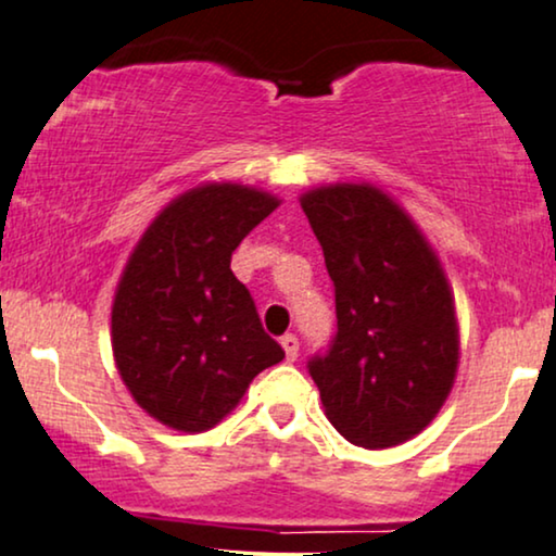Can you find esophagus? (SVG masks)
I'll use <instances>...</instances> for the list:
<instances>
[{
  "label": "esophagus",
  "mask_w": 556,
  "mask_h": 556,
  "mask_svg": "<svg viewBox=\"0 0 556 556\" xmlns=\"http://www.w3.org/2000/svg\"><path fill=\"white\" fill-rule=\"evenodd\" d=\"M280 348L286 350V359H291V363H293V359L299 357V337L283 334V337H280Z\"/></svg>",
  "instance_id": "34e87169"
}]
</instances>
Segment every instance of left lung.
Returning <instances> with one entry per match:
<instances>
[{"label":"left lung","instance_id":"obj_1","mask_svg":"<svg viewBox=\"0 0 556 556\" xmlns=\"http://www.w3.org/2000/svg\"><path fill=\"white\" fill-rule=\"evenodd\" d=\"M301 208L334 283L337 334L308 359L348 442L386 450L431 424L459 363L454 295L416 222L370 184L306 191Z\"/></svg>","mask_w":556,"mask_h":556}]
</instances>
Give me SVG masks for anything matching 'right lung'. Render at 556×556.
Instances as JSON below:
<instances>
[{
	"label": "right lung",
	"mask_w": 556,
	"mask_h": 556,
	"mask_svg": "<svg viewBox=\"0 0 556 556\" xmlns=\"http://www.w3.org/2000/svg\"><path fill=\"white\" fill-rule=\"evenodd\" d=\"M268 191L201 184L150 222L122 270L112 352L137 406L178 431H206L286 352L235 278L232 252L278 208Z\"/></svg>",
	"instance_id": "add662e5"
}]
</instances>
